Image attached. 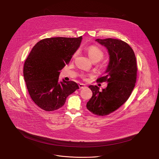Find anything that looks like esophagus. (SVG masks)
Returning a JSON list of instances; mask_svg holds the SVG:
<instances>
[{
    "label": "esophagus",
    "mask_w": 159,
    "mask_h": 159,
    "mask_svg": "<svg viewBox=\"0 0 159 159\" xmlns=\"http://www.w3.org/2000/svg\"><path fill=\"white\" fill-rule=\"evenodd\" d=\"M79 88L82 89H84V88H86V87L85 84H84L83 83H80V84H79Z\"/></svg>",
    "instance_id": "esophagus-1"
}]
</instances>
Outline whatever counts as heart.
I'll return each mask as SVG.
<instances>
[{
	"mask_svg": "<svg viewBox=\"0 0 159 159\" xmlns=\"http://www.w3.org/2000/svg\"><path fill=\"white\" fill-rule=\"evenodd\" d=\"M86 51L88 52V56L90 59L92 60H96L99 61L103 57V52L99 48L95 46H90L86 48ZM79 53V52L76 51L73 55V57H76Z\"/></svg>",
	"mask_w": 159,
	"mask_h": 159,
	"instance_id": "heart-1",
	"label": "heart"
}]
</instances>
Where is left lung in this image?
Here are the masks:
<instances>
[{
	"label": "left lung",
	"mask_w": 159,
	"mask_h": 159,
	"mask_svg": "<svg viewBox=\"0 0 159 159\" xmlns=\"http://www.w3.org/2000/svg\"><path fill=\"white\" fill-rule=\"evenodd\" d=\"M95 41L104 46L109 55L104 76L97 82L108 83L102 92L96 85L89 86L93 95L86 107L94 115L106 116L119 108L130 97L136 82V59L131 47L121 40L97 39Z\"/></svg>",
	"instance_id": "8db88e82"
}]
</instances>
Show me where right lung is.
Wrapping results in <instances>:
<instances>
[{
    "instance_id": "right-lung-1",
    "label": "right lung",
    "mask_w": 159,
    "mask_h": 159,
    "mask_svg": "<svg viewBox=\"0 0 159 159\" xmlns=\"http://www.w3.org/2000/svg\"><path fill=\"white\" fill-rule=\"evenodd\" d=\"M76 38L44 39L36 44L25 62L23 76L29 93L42 109L49 111L61 107L66 98L79 89L73 81H59L60 70L80 46Z\"/></svg>"
}]
</instances>
